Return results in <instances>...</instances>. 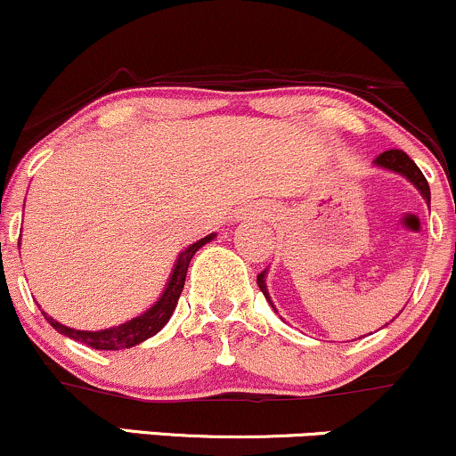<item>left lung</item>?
Masks as SVG:
<instances>
[{
	"mask_svg": "<svg viewBox=\"0 0 456 456\" xmlns=\"http://www.w3.org/2000/svg\"><path fill=\"white\" fill-rule=\"evenodd\" d=\"M376 166H379V168L393 170V173H399L401 176H405V179H408L410 183L420 191L422 198H425L427 202H431L429 183H427L425 175L420 173L419 166L411 162L408 153L399 151V149H390V151H384V153L378 155ZM265 280H266V271H262L260 275H258V286H260L262 294H265V297H266V301H269L271 307H273V301H271V297H269V290H266V281ZM273 309H275V307H273Z\"/></svg>",
	"mask_w": 456,
	"mask_h": 456,
	"instance_id": "obj_1",
	"label": "left lung"
}]
</instances>
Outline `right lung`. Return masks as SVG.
<instances>
[{"mask_svg":"<svg viewBox=\"0 0 456 456\" xmlns=\"http://www.w3.org/2000/svg\"><path fill=\"white\" fill-rule=\"evenodd\" d=\"M216 239V234H208V237L196 240L191 243L190 248H185L176 258V265L173 273H170V280L166 283L162 297L158 298V303L153 307H149L147 312L136 315V318L127 320L119 326H112V329H104V330H74L68 329V326L59 324L57 320H53L51 315L45 314L46 322L57 330V333L69 337V339L80 341V344L94 347V350H123V347H132L142 344L144 339L153 337L155 333L164 329L166 322L173 315L176 301H179L181 292H183L185 286V275H187V266H190L191 258L202 245H207L208 240ZM20 248V243H19Z\"/></svg>","mask_w":456,"mask_h":456,"instance_id":"add662e5","label":"right lung"}]
</instances>
